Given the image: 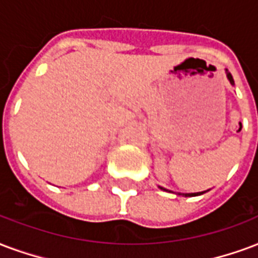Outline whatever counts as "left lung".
<instances>
[{
  "instance_id": "8db88e82",
  "label": "left lung",
  "mask_w": 258,
  "mask_h": 258,
  "mask_svg": "<svg viewBox=\"0 0 258 258\" xmlns=\"http://www.w3.org/2000/svg\"><path fill=\"white\" fill-rule=\"evenodd\" d=\"M226 74H227V78H228V81H230L231 85H234V79H232V75H231L230 72H228V70H226ZM161 190H165V191H168L167 188L164 187H160ZM200 194H204V191L202 192H191V194H180V196H183V197H194V196H200Z\"/></svg>"
}]
</instances>
